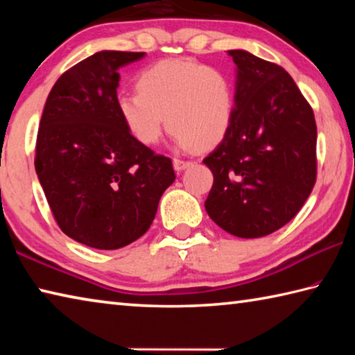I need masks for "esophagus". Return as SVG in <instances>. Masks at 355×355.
Returning a JSON list of instances; mask_svg holds the SVG:
<instances>
[{"instance_id": "1", "label": "esophagus", "mask_w": 355, "mask_h": 355, "mask_svg": "<svg viewBox=\"0 0 355 355\" xmlns=\"http://www.w3.org/2000/svg\"><path fill=\"white\" fill-rule=\"evenodd\" d=\"M191 164H192L191 161H184V159H180V158L173 159V169H175L177 172H182L184 169H188Z\"/></svg>"}]
</instances>
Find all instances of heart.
<instances>
[{
	"instance_id": "obj_1",
	"label": "heart",
	"mask_w": 355,
	"mask_h": 355,
	"mask_svg": "<svg viewBox=\"0 0 355 355\" xmlns=\"http://www.w3.org/2000/svg\"><path fill=\"white\" fill-rule=\"evenodd\" d=\"M117 111L146 146L159 141L167 123L180 148H209L230 130L235 87L220 69L191 59H164L141 71L137 91L117 95Z\"/></svg>"
}]
</instances>
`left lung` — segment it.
Listing matches in <instances>:
<instances>
[{
    "label": "left lung",
    "instance_id": "obj_1",
    "mask_svg": "<svg viewBox=\"0 0 355 355\" xmlns=\"http://www.w3.org/2000/svg\"><path fill=\"white\" fill-rule=\"evenodd\" d=\"M236 64L235 114L203 163L214 182L209 218L238 238H261L288 224L316 182V123L288 71L244 50Z\"/></svg>",
    "mask_w": 355,
    "mask_h": 355
}]
</instances>
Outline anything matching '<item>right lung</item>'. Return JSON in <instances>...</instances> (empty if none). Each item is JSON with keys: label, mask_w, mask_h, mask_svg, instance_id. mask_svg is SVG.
<instances>
[{"label": "right lung", "mask_w": 355, "mask_h": 355, "mask_svg": "<svg viewBox=\"0 0 355 355\" xmlns=\"http://www.w3.org/2000/svg\"><path fill=\"white\" fill-rule=\"evenodd\" d=\"M146 53L98 51L59 76L35 142V172L58 225L89 248L136 241L175 180L171 158L130 133L117 111L123 65Z\"/></svg>", "instance_id": "obj_1"}]
</instances>
